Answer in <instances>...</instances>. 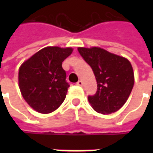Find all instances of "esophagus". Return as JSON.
<instances>
[{"mask_svg": "<svg viewBox=\"0 0 153 153\" xmlns=\"http://www.w3.org/2000/svg\"><path fill=\"white\" fill-rule=\"evenodd\" d=\"M76 84L78 86H83V82L82 81H81V80H79L77 82H76Z\"/></svg>", "mask_w": 153, "mask_h": 153, "instance_id": "34e87169", "label": "esophagus"}]
</instances>
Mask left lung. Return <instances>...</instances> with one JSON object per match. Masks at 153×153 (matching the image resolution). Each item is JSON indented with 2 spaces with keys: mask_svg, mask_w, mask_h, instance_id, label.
Masks as SVG:
<instances>
[{
  "mask_svg": "<svg viewBox=\"0 0 153 153\" xmlns=\"http://www.w3.org/2000/svg\"><path fill=\"white\" fill-rule=\"evenodd\" d=\"M77 50L91 66L97 82V91L88 97V102L99 113L116 112L125 104L134 87L130 62L100 48H78Z\"/></svg>",
  "mask_w": 153,
  "mask_h": 153,
  "instance_id": "left-lung-1",
  "label": "left lung"
}]
</instances>
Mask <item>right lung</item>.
Returning a JSON list of instances; mask_svg holds the SVG:
<instances>
[{
	"label": "right lung",
	"instance_id": "1",
	"mask_svg": "<svg viewBox=\"0 0 153 153\" xmlns=\"http://www.w3.org/2000/svg\"><path fill=\"white\" fill-rule=\"evenodd\" d=\"M71 48L47 47L21 65L19 84L23 98L40 113L58 109L66 97V73L62 62L71 54Z\"/></svg>",
	"mask_w": 153,
	"mask_h": 153
}]
</instances>
